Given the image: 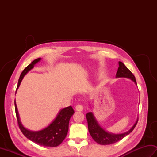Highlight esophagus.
<instances>
[{"instance_id": "34e87169", "label": "esophagus", "mask_w": 157, "mask_h": 157, "mask_svg": "<svg viewBox=\"0 0 157 157\" xmlns=\"http://www.w3.org/2000/svg\"><path fill=\"white\" fill-rule=\"evenodd\" d=\"M75 110L78 111H82L84 110V107L81 105H78L75 106Z\"/></svg>"}]
</instances>
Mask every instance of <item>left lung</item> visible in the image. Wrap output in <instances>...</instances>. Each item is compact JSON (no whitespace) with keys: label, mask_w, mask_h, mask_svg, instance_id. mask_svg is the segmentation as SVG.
Wrapping results in <instances>:
<instances>
[{"label":"left lung","mask_w":157,"mask_h":157,"mask_svg":"<svg viewBox=\"0 0 157 157\" xmlns=\"http://www.w3.org/2000/svg\"><path fill=\"white\" fill-rule=\"evenodd\" d=\"M116 78H129L134 82L136 85H137L134 75L126 67V66L122 62L119 61V67L117 72L116 73ZM86 119H87L88 121V128L90 134L91 135L92 138L94 139V140L96 142L101 145L111 144L121 140V139L129 134L134 130L138 121V119H137L134 125L128 131L122 133V134H115L110 133L105 129H103L100 125L98 121L96 120L94 114L92 112H89L86 114Z\"/></svg>","instance_id":"obj_1"}]
</instances>
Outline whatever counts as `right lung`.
Listing matches in <instances>:
<instances>
[{
    "label": "right lung",
    "instance_id": "obj_1",
    "mask_svg": "<svg viewBox=\"0 0 157 157\" xmlns=\"http://www.w3.org/2000/svg\"><path fill=\"white\" fill-rule=\"evenodd\" d=\"M41 59V58L35 59L23 69L19 77L16 92L24 76L34 68V65L40 61ZM15 107L19 129H21L23 135L29 140L35 142L36 144L43 146H47V147H56L61 144L62 142L64 140L68 132L70 118L74 113V111L71 106L63 108L60 110L55 119L48 126H46L44 129L39 130V131H31V130L25 128L21 123L15 100Z\"/></svg>",
    "mask_w": 157,
    "mask_h": 157
}]
</instances>
